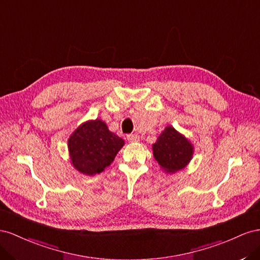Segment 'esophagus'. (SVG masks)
<instances>
[{
    "mask_svg": "<svg viewBox=\"0 0 260 260\" xmlns=\"http://www.w3.org/2000/svg\"><path fill=\"white\" fill-rule=\"evenodd\" d=\"M127 140H128V142H131V143L138 142L139 136L136 135V134H129V135H127Z\"/></svg>",
    "mask_w": 260,
    "mask_h": 260,
    "instance_id": "34e87169",
    "label": "esophagus"
}]
</instances>
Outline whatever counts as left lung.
<instances>
[{"label": "left lung", "mask_w": 260, "mask_h": 260, "mask_svg": "<svg viewBox=\"0 0 260 260\" xmlns=\"http://www.w3.org/2000/svg\"><path fill=\"white\" fill-rule=\"evenodd\" d=\"M153 157L168 173H175L186 167L194 152V146L172 126H167L152 145Z\"/></svg>", "instance_id": "left-lung-1"}]
</instances>
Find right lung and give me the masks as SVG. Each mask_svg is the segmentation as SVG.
<instances>
[{"label":"right lung","mask_w":260,"mask_h":260,"mask_svg":"<svg viewBox=\"0 0 260 260\" xmlns=\"http://www.w3.org/2000/svg\"><path fill=\"white\" fill-rule=\"evenodd\" d=\"M123 146L124 140L110 132L107 124L98 118L78 126L69 139L73 166L86 175L102 172Z\"/></svg>","instance_id":"obj_1"}]
</instances>
